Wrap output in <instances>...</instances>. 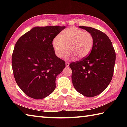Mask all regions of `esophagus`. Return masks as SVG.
I'll return each mask as SVG.
<instances>
[{
    "label": "esophagus",
    "instance_id": "esophagus-1",
    "mask_svg": "<svg viewBox=\"0 0 127 127\" xmlns=\"http://www.w3.org/2000/svg\"><path fill=\"white\" fill-rule=\"evenodd\" d=\"M65 65H66V66H68L69 65V62H66Z\"/></svg>",
    "mask_w": 127,
    "mask_h": 127
}]
</instances>
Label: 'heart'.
Masks as SVG:
<instances>
[{"mask_svg": "<svg viewBox=\"0 0 127 127\" xmlns=\"http://www.w3.org/2000/svg\"><path fill=\"white\" fill-rule=\"evenodd\" d=\"M94 41L91 33L76 27H69L62 31L60 36H55L52 44L55 55L59 58H63L69 50L66 59H73L75 57L82 59L91 53Z\"/></svg>", "mask_w": 127, "mask_h": 127, "instance_id": "1", "label": "heart"}]
</instances>
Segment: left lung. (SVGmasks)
<instances>
[{"mask_svg":"<svg viewBox=\"0 0 127 127\" xmlns=\"http://www.w3.org/2000/svg\"><path fill=\"white\" fill-rule=\"evenodd\" d=\"M79 27L91 33L94 41L89 56L69 64L72 83L79 93L94 97L104 91L111 81L115 51L110 38L102 31L90 27Z\"/></svg>","mask_w":127,"mask_h":127,"instance_id":"obj_1","label":"left lung"}]
</instances>
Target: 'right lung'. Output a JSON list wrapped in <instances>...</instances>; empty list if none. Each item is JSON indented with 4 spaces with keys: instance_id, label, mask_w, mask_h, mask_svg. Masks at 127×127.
Here are the masks:
<instances>
[{
    "instance_id": "right-lung-1",
    "label": "right lung",
    "mask_w": 127,
    "mask_h": 127,
    "mask_svg": "<svg viewBox=\"0 0 127 127\" xmlns=\"http://www.w3.org/2000/svg\"><path fill=\"white\" fill-rule=\"evenodd\" d=\"M65 28L34 27L15 45L13 72L19 87L29 97L42 99L54 91L56 77L65 67V62L56 56L52 42Z\"/></svg>"
}]
</instances>
